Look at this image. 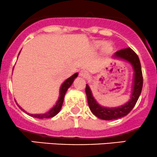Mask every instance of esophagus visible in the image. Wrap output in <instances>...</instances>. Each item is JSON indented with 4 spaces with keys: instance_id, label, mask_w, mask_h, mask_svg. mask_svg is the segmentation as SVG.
Here are the masks:
<instances>
[{
    "instance_id": "34e87169",
    "label": "esophagus",
    "mask_w": 157,
    "mask_h": 157,
    "mask_svg": "<svg viewBox=\"0 0 157 157\" xmlns=\"http://www.w3.org/2000/svg\"><path fill=\"white\" fill-rule=\"evenodd\" d=\"M89 72L86 70H81L80 71V76L82 77H84V78H86V77H89Z\"/></svg>"
}]
</instances>
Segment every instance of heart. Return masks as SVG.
<instances>
[{
	"label": "heart",
	"mask_w": 157,
	"mask_h": 157,
	"mask_svg": "<svg viewBox=\"0 0 157 157\" xmlns=\"http://www.w3.org/2000/svg\"><path fill=\"white\" fill-rule=\"evenodd\" d=\"M99 46H101V47H106L107 48H109V47H110V44H107L105 42H101L99 44Z\"/></svg>",
	"instance_id": "heart-1"
}]
</instances>
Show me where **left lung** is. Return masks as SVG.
Wrapping results in <instances>:
<instances>
[{"instance_id":"obj_1","label":"left lung","mask_w":157,"mask_h":157,"mask_svg":"<svg viewBox=\"0 0 157 157\" xmlns=\"http://www.w3.org/2000/svg\"><path fill=\"white\" fill-rule=\"evenodd\" d=\"M113 57L126 60L129 62L134 70V77H133L132 91L131 97L128 102L125 105H121L117 108H106L98 105L92 95V91L88 84L86 86V94L88 105L90 110L97 117L105 120H116L126 116L134 108L137 101L141 95L143 86V76L141 71V66L140 63L139 58L138 55L131 48L120 49L114 53Z\"/></svg>"}]
</instances>
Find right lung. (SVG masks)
Masks as SVG:
<instances>
[{"instance_id":"1","label":"right lung","mask_w":157,"mask_h":157,"mask_svg":"<svg viewBox=\"0 0 157 157\" xmlns=\"http://www.w3.org/2000/svg\"><path fill=\"white\" fill-rule=\"evenodd\" d=\"M19 53H20V52H19ZM77 76H78V73H75L74 74H73L71 77H70L69 78H67V80H66L65 81L62 83V85L61 86V87H60V91H59L60 93H59V99H58L56 104L55 106H53V108H51L49 111L47 112V113H40V114H31V113H27V112H26L24 109H22V108H21L19 105H18V106H19V108H20L22 110H23L25 113H28L29 116L32 117L39 118V119H47V118L53 117H55L57 113L60 111L61 108H62V104H63L64 98H65V95L66 92H67V89H68L69 87L71 86V84L73 83L74 79H75Z\"/></svg>"}]
</instances>
